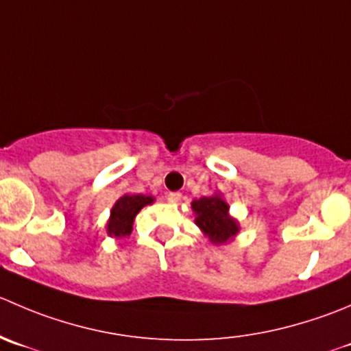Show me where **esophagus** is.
Instances as JSON below:
<instances>
[{
	"mask_svg": "<svg viewBox=\"0 0 351 351\" xmlns=\"http://www.w3.org/2000/svg\"><path fill=\"white\" fill-rule=\"evenodd\" d=\"M166 199H168V202H171V204H178L180 200H182V193H180V192H169L168 195H166Z\"/></svg>",
	"mask_w": 351,
	"mask_h": 351,
	"instance_id": "34e87169",
	"label": "esophagus"
}]
</instances>
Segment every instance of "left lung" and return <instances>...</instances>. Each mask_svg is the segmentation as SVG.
<instances>
[{"label":"left lung","instance_id":"obj_1","mask_svg":"<svg viewBox=\"0 0 351 351\" xmlns=\"http://www.w3.org/2000/svg\"><path fill=\"white\" fill-rule=\"evenodd\" d=\"M192 210L195 224L213 245L230 243L240 233V223L230 214V204L221 192L192 200Z\"/></svg>","mask_w":351,"mask_h":351}]
</instances>
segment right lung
<instances>
[{"label": "right lung", "instance_id": "obj_1", "mask_svg": "<svg viewBox=\"0 0 351 351\" xmlns=\"http://www.w3.org/2000/svg\"><path fill=\"white\" fill-rule=\"evenodd\" d=\"M154 200V197L144 195V193H125V195H121L111 207L110 219L106 223V233L114 240H123V238L130 237L135 216L141 213L142 207L149 206Z\"/></svg>", "mask_w": 351, "mask_h": 351}]
</instances>
